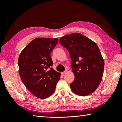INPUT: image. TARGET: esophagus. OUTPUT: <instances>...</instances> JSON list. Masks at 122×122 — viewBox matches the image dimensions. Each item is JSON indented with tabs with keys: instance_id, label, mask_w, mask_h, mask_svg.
Masks as SVG:
<instances>
[{
	"instance_id": "obj_1",
	"label": "esophagus",
	"mask_w": 122,
	"mask_h": 122,
	"mask_svg": "<svg viewBox=\"0 0 122 122\" xmlns=\"http://www.w3.org/2000/svg\"><path fill=\"white\" fill-rule=\"evenodd\" d=\"M66 72H67V70H65V71L64 72H61V74H62V75H64V74H65L66 73Z\"/></svg>"
}]
</instances>
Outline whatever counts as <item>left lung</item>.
<instances>
[{"label":"left lung","instance_id":"obj_1","mask_svg":"<svg viewBox=\"0 0 122 122\" xmlns=\"http://www.w3.org/2000/svg\"><path fill=\"white\" fill-rule=\"evenodd\" d=\"M58 42L69 51L71 58L75 76L70 84L72 92L81 96L93 93L101 81L104 68V61L97 44L76 32L62 36Z\"/></svg>","mask_w":122,"mask_h":122}]
</instances>
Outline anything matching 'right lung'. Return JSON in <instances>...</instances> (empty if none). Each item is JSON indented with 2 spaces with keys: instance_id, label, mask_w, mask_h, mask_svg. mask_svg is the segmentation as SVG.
Listing matches in <instances>:
<instances>
[{
  "instance_id": "1",
  "label": "right lung",
  "mask_w": 122,
  "mask_h": 122,
  "mask_svg": "<svg viewBox=\"0 0 122 122\" xmlns=\"http://www.w3.org/2000/svg\"><path fill=\"white\" fill-rule=\"evenodd\" d=\"M57 43V38H36L24 48L18 58L22 81L30 93L40 99L52 95L60 79L61 73L52 68L50 56Z\"/></svg>"
}]
</instances>
